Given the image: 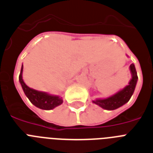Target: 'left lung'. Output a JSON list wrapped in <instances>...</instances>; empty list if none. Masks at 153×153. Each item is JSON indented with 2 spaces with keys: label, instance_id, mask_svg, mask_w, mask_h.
Returning <instances> with one entry per match:
<instances>
[{
  "label": "left lung",
  "instance_id": "1",
  "mask_svg": "<svg viewBox=\"0 0 153 153\" xmlns=\"http://www.w3.org/2000/svg\"><path fill=\"white\" fill-rule=\"evenodd\" d=\"M126 56H128L126 55ZM129 68H130V74H131V79L129 82L128 85H126L123 89L116 92L115 94H112L111 96L105 98H97L95 100H92V102L102 108L103 109L108 110V111H112V110L119 108L128 102L134 92L137 79H138L134 64H130Z\"/></svg>",
  "mask_w": 153,
  "mask_h": 153
}]
</instances>
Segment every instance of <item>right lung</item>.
I'll return each instance as SVG.
<instances>
[{
	"label": "right lung",
	"mask_w": 153,
	"mask_h": 153,
	"mask_svg": "<svg viewBox=\"0 0 153 153\" xmlns=\"http://www.w3.org/2000/svg\"><path fill=\"white\" fill-rule=\"evenodd\" d=\"M23 65L22 64L19 81L20 82L21 86L23 88L25 95L34 106L38 108L43 109V110H52V109L55 108L56 107L62 105L63 99L60 96L53 95V94H48L46 92L38 91V90L33 89L32 88H30L23 81Z\"/></svg>",
	"instance_id": "obj_1"
}]
</instances>
